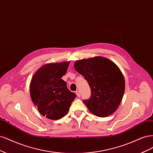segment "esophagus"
I'll list each match as a JSON object with an SVG mask.
<instances>
[{"instance_id":"34e87169","label":"esophagus","mask_w":153,"mask_h":153,"mask_svg":"<svg viewBox=\"0 0 153 153\" xmlns=\"http://www.w3.org/2000/svg\"><path fill=\"white\" fill-rule=\"evenodd\" d=\"M76 95H77V97H81V94H80V92H79V91H76Z\"/></svg>"}]
</instances>
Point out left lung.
<instances>
[{
    "label": "left lung",
    "instance_id": "8db88e82",
    "mask_svg": "<svg viewBox=\"0 0 153 153\" xmlns=\"http://www.w3.org/2000/svg\"><path fill=\"white\" fill-rule=\"evenodd\" d=\"M74 68L91 88L90 98L83 100L89 111L101 117L114 112L121 102L125 87L119 67L108 58L95 56L77 60Z\"/></svg>",
    "mask_w": 153,
    "mask_h": 153
}]
</instances>
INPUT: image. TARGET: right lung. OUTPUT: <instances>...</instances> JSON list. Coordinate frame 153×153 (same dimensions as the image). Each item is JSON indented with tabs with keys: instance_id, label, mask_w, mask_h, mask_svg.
I'll list each match as a JSON object with an SVG mask.
<instances>
[{
	"instance_id": "right-lung-1",
	"label": "right lung",
	"mask_w": 153,
	"mask_h": 153,
	"mask_svg": "<svg viewBox=\"0 0 153 153\" xmlns=\"http://www.w3.org/2000/svg\"><path fill=\"white\" fill-rule=\"evenodd\" d=\"M69 64L70 62L46 64L39 68L31 80L32 100L41 114L48 119H61L68 112L76 97L62 79Z\"/></svg>"
}]
</instances>
